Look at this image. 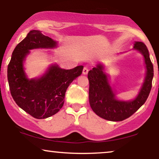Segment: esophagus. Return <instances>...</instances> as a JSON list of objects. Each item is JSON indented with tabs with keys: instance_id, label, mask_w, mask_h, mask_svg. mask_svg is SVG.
<instances>
[{
	"instance_id": "34e87169",
	"label": "esophagus",
	"mask_w": 159,
	"mask_h": 159,
	"mask_svg": "<svg viewBox=\"0 0 159 159\" xmlns=\"http://www.w3.org/2000/svg\"><path fill=\"white\" fill-rule=\"evenodd\" d=\"M88 72H89L88 67H84L83 69V74H84V75H86V74L88 73Z\"/></svg>"
}]
</instances>
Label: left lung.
Segmentation results:
<instances>
[{"mask_svg":"<svg viewBox=\"0 0 159 159\" xmlns=\"http://www.w3.org/2000/svg\"><path fill=\"white\" fill-rule=\"evenodd\" d=\"M134 48L140 52L145 58L147 74L140 92L134 100L118 101L111 89L107 78L100 64L88 73L89 81V98L92 111L99 117L112 121H121L132 116L147 100L152 88L153 66L147 46L143 42H136Z\"/></svg>","mask_w":159,"mask_h":159,"instance_id":"obj_1","label":"left lung"}]
</instances>
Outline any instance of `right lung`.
<instances>
[{
	"mask_svg": "<svg viewBox=\"0 0 159 159\" xmlns=\"http://www.w3.org/2000/svg\"><path fill=\"white\" fill-rule=\"evenodd\" d=\"M56 44L57 42L39 30H30L16 45L8 65V85L14 100L23 111L37 119L48 118L59 112L64 104L67 87L83 71L82 65L70 70L53 65L39 79H27L22 62L29 50L53 48Z\"/></svg>",
	"mask_w": 159,
	"mask_h": 159,
	"instance_id": "right-lung-1",
	"label": "right lung"
}]
</instances>
